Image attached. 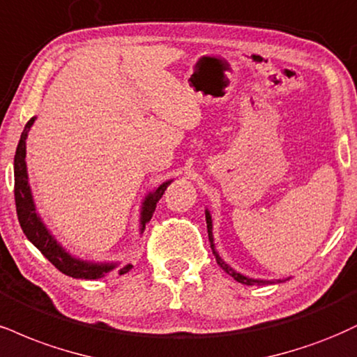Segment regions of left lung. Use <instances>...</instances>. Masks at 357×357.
<instances>
[{"mask_svg": "<svg viewBox=\"0 0 357 357\" xmlns=\"http://www.w3.org/2000/svg\"><path fill=\"white\" fill-rule=\"evenodd\" d=\"M204 214H206V225H208V236H209V243H211V249H213V255L216 257V263L220 268L225 271L226 274H229L231 278H234V281L241 282V284H246V286H264V284H276V282H284L287 279L291 278H284V279H256V278H249L246 274L236 271L234 268H231L229 264L226 263L225 259L220 256V252H218L216 249V244H214V236H213V218H211V213H209V209L206 208L204 209Z\"/></svg>", "mask_w": 357, "mask_h": 357, "instance_id": "obj_1", "label": "left lung"}]
</instances>
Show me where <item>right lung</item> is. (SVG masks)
I'll return each instance as SVG.
<instances>
[{
  "instance_id": "add662e5",
  "label": "right lung",
  "mask_w": 357,
  "mask_h": 357,
  "mask_svg": "<svg viewBox=\"0 0 357 357\" xmlns=\"http://www.w3.org/2000/svg\"><path fill=\"white\" fill-rule=\"evenodd\" d=\"M36 116L26 123L23 132H21L18 148L15 154V201H16V213H18V221L21 229L26 234L29 243L41 251V255L59 269L66 276L75 279H101L108 276L111 271L118 268L119 261H91L83 259V257L71 255L61 243L56 239V236L51 233V229L45 225L40 213L36 211V203H34L31 186H29L28 178V166H26V139L28 132L34 124ZM173 183V179H167L158 188H154L143 197L139 208V234L144 233L146 225L151 221L156 203L165 195L166 188ZM128 268V266H126Z\"/></svg>"
}]
</instances>
